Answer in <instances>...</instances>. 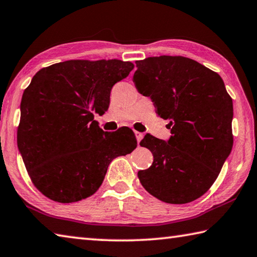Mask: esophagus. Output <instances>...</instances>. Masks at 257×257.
Listing matches in <instances>:
<instances>
[{"label":"esophagus","instance_id":"34e87169","mask_svg":"<svg viewBox=\"0 0 257 257\" xmlns=\"http://www.w3.org/2000/svg\"><path fill=\"white\" fill-rule=\"evenodd\" d=\"M135 135H136L137 142H138V143H141V141H142L143 137H144V135H143L142 133H139V132H135Z\"/></svg>","mask_w":257,"mask_h":257}]
</instances>
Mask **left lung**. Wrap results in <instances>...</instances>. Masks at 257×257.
Segmentation results:
<instances>
[{
  "label": "left lung",
  "instance_id": "1",
  "mask_svg": "<svg viewBox=\"0 0 257 257\" xmlns=\"http://www.w3.org/2000/svg\"><path fill=\"white\" fill-rule=\"evenodd\" d=\"M134 82L149 96L161 118L170 120L167 142L147 134L141 146L154 162L138 177L161 201L183 204L210 189L232 148V100L222 78L182 56L148 57L136 62Z\"/></svg>",
  "mask_w": 257,
  "mask_h": 257
}]
</instances>
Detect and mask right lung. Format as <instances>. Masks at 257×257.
<instances>
[{
    "instance_id": "obj_1",
    "label": "right lung",
    "mask_w": 257,
    "mask_h": 257,
    "mask_svg": "<svg viewBox=\"0 0 257 257\" xmlns=\"http://www.w3.org/2000/svg\"><path fill=\"white\" fill-rule=\"evenodd\" d=\"M133 68L118 59L67 60L32 77L21 100L18 146L28 174L46 197L62 203L90 197L113 158L137 147L132 129L106 133L94 120L108 110L111 88Z\"/></svg>"
}]
</instances>
